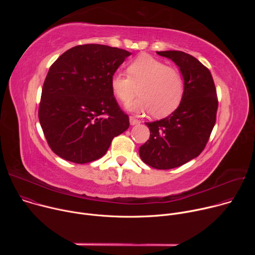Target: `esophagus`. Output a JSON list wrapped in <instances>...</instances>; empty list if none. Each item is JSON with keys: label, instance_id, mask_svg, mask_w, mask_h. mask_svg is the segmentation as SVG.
I'll list each match as a JSON object with an SVG mask.
<instances>
[{"label": "esophagus", "instance_id": "1", "mask_svg": "<svg viewBox=\"0 0 255 255\" xmlns=\"http://www.w3.org/2000/svg\"><path fill=\"white\" fill-rule=\"evenodd\" d=\"M129 120H130V124H131V125H138V124H140V120L136 119V118L133 117V116H130V117H129Z\"/></svg>", "mask_w": 255, "mask_h": 255}]
</instances>
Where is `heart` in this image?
<instances>
[{
    "label": "heart",
    "mask_w": 255,
    "mask_h": 255,
    "mask_svg": "<svg viewBox=\"0 0 255 255\" xmlns=\"http://www.w3.org/2000/svg\"><path fill=\"white\" fill-rule=\"evenodd\" d=\"M128 75L117 74L111 79V88L123 104L129 103L139 92L140 97L129 105L138 113L152 112L160 118L171 114L183 101L186 83L179 70L162 60L142 54L127 67Z\"/></svg>",
    "instance_id": "heart-1"
}]
</instances>
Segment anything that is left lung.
Instances as JSON below:
<instances>
[{
	"label": "left lung",
	"instance_id": "8db88e82",
	"mask_svg": "<svg viewBox=\"0 0 255 255\" xmlns=\"http://www.w3.org/2000/svg\"><path fill=\"white\" fill-rule=\"evenodd\" d=\"M171 59L186 83L183 101L175 111L159 121L146 122L149 139L141 145L143 162L156 169L183 165L200 155L206 147L216 123L218 99L208 67L183 51H157Z\"/></svg>",
	"mask_w": 255,
	"mask_h": 255
}]
</instances>
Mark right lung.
<instances>
[{
	"label": "right lung",
	"mask_w": 255,
	"mask_h": 255,
	"mask_svg": "<svg viewBox=\"0 0 255 255\" xmlns=\"http://www.w3.org/2000/svg\"><path fill=\"white\" fill-rule=\"evenodd\" d=\"M131 53L101 44L78 45L62 53L45 78L38 117L46 141L59 157L88 163L101 158L129 117L111 88L117 68Z\"/></svg>",
	"instance_id": "1"
}]
</instances>
